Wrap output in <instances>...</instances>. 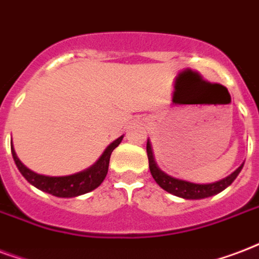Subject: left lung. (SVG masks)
<instances>
[{"mask_svg":"<svg viewBox=\"0 0 259 259\" xmlns=\"http://www.w3.org/2000/svg\"><path fill=\"white\" fill-rule=\"evenodd\" d=\"M147 153L148 160H149V169H151L152 177L156 181V183L161 189H164L165 191H168V193L177 195V197H181V198H185V200H201V198H206V197H210V195L220 193V191H223L226 187H228L231 183L234 182L236 177L242 171L244 164L243 163L239 168L235 169L231 175H228V177L222 179V181H219V182L200 185V183H191L187 182V181H182V179H178V178H174L168 175V174L163 172L157 167V164H156L149 140H148L147 143Z\"/></svg>","mask_w":259,"mask_h":259,"instance_id":"obj_1","label":"left lung"}]
</instances>
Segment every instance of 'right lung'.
Listing matches in <instances>:
<instances>
[{"instance_id": "obj_1", "label": "right lung", "mask_w": 259, "mask_h": 259, "mask_svg": "<svg viewBox=\"0 0 259 259\" xmlns=\"http://www.w3.org/2000/svg\"><path fill=\"white\" fill-rule=\"evenodd\" d=\"M123 136L119 138H116L115 141H112L106 151L103 152V155L99 157V160L95 163L92 167L84 169L81 172L73 174V175H68V177H46V175H40L31 171L27 168L20 159L16 155L13 145L11 144L12 156L15 160L17 168L21 172V175L28 181L32 186H35L39 190L49 193L55 197H62V198H70V197H77V195L85 194L90 193L94 189L103 182L104 178L107 175L108 164H110V156H111L112 151L115 149L119 144H121Z\"/></svg>"}]
</instances>
